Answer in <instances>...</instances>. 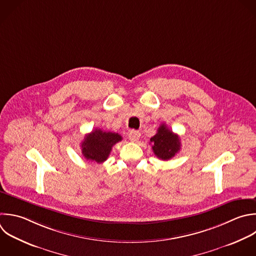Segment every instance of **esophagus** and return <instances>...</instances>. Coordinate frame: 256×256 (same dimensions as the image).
Instances as JSON below:
<instances>
[{"label": "esophagus", "instance_id": "1", "mask_svg": "<svg viewBox=\"0 0 256 256\" xmlns=\"http://www.w3.org/2000/svg\"><path fill=\"white\" fill-rule=\"evenodd\" d=\"M128 138L131 142H137L140 138V133L139 131H136V130H131L128 134Z\"/></svg>", "mask_w": 256, "mask_h": 256}]
</instances>
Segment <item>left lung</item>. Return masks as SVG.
Instances as JSON below:
<instances>
[{
	"instance_id": "8db88e82",
	"label": "left lung",
	"mask_w": 256,
	"mask_h": 256,
	"mask_svg": "<svg viewBox=\"0 0 256 256\" xmlns=\"http://www.w3.org/2000/svg\"><path fill=\"white\" fill-rule=\"evenodd\" d=\"M152 149L154 154L161 160H169L180 150V140L177 134H174L165 124H161L157 133L151 137Z\"/></svg>"
}]
</instances>
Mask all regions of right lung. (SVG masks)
Returning a JSON list of instances; mask_svg holds the SVG:
<instances>
[{
  "instance_id": "1",
  "label": "right lung",
  "mask_w": 256,
  "mask_h": 256,
  "mask_svg": "<svg viewBox=\"0 0 256 256\" xmlns=\"http://www.w3.org/2000/svg\"><path fill=\"white\" fill-rule=\"evenodd\" d=\"M122 140L118 133L95 129L84 137L81 143L83 156L90 161L103 163L107 160L112 147Z\"/></svg>"
}]
</instances>
